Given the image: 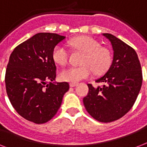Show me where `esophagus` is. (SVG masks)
<instances>
[{
  "mask_svg": "<svg viewBox=\"0 0 147 147\" xmlns=\"http://www.w3.org/2000/svg\"><path fill=\"white\" fill-rule=\"evenodd\" d=\"M69 85H70V87H75V86H76L77 85V83H75V82H71L70 84H69Z\"/></svg>",
  "mask_w": 147,
  "mask_h": 147,
  "instance_id": "34e87169",
  "label": "esophagus"
}]
</instances>
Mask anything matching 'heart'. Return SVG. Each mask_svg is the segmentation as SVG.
I'll return each instance as SVG.
<instances>
[{
    "mask_svg": "<svg viewBox=\"0 0 147 147\" xmlns=\"http://www.w3.org/2000/svg\"><path fill=\"white\" fill-rule=\"evenodd\" d=\"M75 49L85 53L78 67H69L62 70L60 78L65 82H78L89 78L94 71L96 75H102L109 69L112 63V54L105 47H100V42L89 36H78L69 42ZM53 61L61 65H65L69 59V51L62 44L55 46L53 49Z\"/></svg>",
    "mask_w": 147,
    "mask_h": 147,
    "instance_id": "b5f03b06",
    "label": "heart"
}]
</instances>
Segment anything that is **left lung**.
Segmentation results:
<instances>
[{
    "label": "left lung",
    "instance_id": "1",
    "mask_svg": "<svg viewBox=\"0 0 147 147\" xmlns=\"http://www.w3.org/2000/svg\"><path fill=\"white\" fill-rule=\"evenodd\" d=\"M111 44L113 60L109 69L98 78L102 86L88 84L83 103L88 114L100 122H111L125 115L133 107L143 81L136 51L110 33H102Z\"/></svg>",
    "mask_w": 147,
    "mask_h": 147
}]
</instances>
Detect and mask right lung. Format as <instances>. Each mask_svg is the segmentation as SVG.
<instances>
[{
    "instance_id": "1",
    "label": "right lung",
    "mask_w": 147,
    "mask_h": 147,
    "mask_svg": "<svg viewBox=\"0 0 147 147\" xmlns=\"http://www.w3.org/2000/svg\"><path fill=\"white\" fill-rule=\"evenodd\" d=\"M65 36L39 33L10 54L5 75L6 91L16 111L27 121L43 123L53 118L69 89L57 82L53 49Z\"/></svg>"
}]
</instances>
